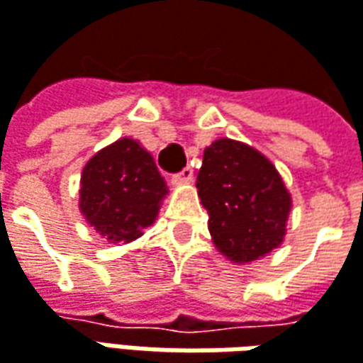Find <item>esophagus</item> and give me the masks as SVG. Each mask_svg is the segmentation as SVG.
<instances>
[{"mask_svg":"<svg viewBox=\"0 0 363 363\" xmlns=\"http://www.w3.org/2000/svg\"><path fill=\"white\" fill-rule=\"evenodd\" d=\"M192 179H194V171L190 167H186V169H182L181 173L174 174V182H190Z\"/></svg>","mask_w":363,"mask_h":363,"instance_id":"1","label":"esophagus"}]
</instances>
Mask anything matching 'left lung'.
<instances>
[{
    "mask_svg": "<svg viewBox=\"0 0 363 363\" xmlns=\"http://www.w3.org/2000/svg\"><path fill=\"white\" fill-rule=\"evenodd\" d=\"M196 189L218 250L235 263L283 242L291 196L275 167L252 147L218 139L206 147Z\"/></svg>",
    "mask_w": 363,
    "mask_h": 363,
    "instance_id": "8db88e82",
    "label": "left lung"
}]
</instances>
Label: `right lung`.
I'll return each instance as SVG.
<instances>
[{"label": "right lung", "mask_w": 363, "mask_h": 363, "mask_svg": "<svg viewBox=\"0 0 363 363\" xmlns=\"http://www.w3.org/2000/svg\"><path fill=\"white\" fill-rule=\"evenodd\" d=\"M167 184L153 157L123 138L86 163L80 210L111 243L131 242L155 222Z\"/></svg>", "instance_id": "right-lung-1"}]
</instances>
